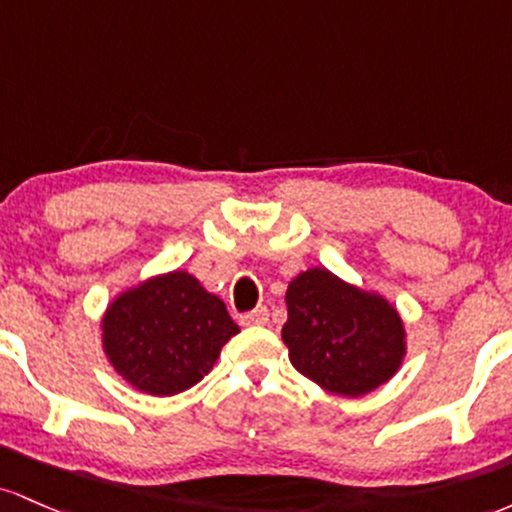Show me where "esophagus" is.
<instances>
[{
  "label": "esophagus",
  "instance_id": "obj_1",
  "mask_svg": "<svg viewBox=\"0 0 512 512\" xmlns=\"http://www.w3.org/2000/svg\"><path fill=\"white\" fill-rule=\"evenodd\" d=\"M268 321V309L266 307H256L251 312L241 314V324L244 326H263Z\"/></svg>",
  "mask_w": 512,
  "mask_h": 512
}]
</instances>
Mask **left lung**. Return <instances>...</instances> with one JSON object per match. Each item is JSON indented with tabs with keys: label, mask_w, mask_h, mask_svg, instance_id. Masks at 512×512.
<instances>
[{
	"label": "left lung",
	"mask_w": 512,
	"mask_h": 512,
	"mask_svg": "<svg viewBox=\"0 0 512 512\" xmlns=\"http://www.w3.org/2000/svg\"><path fill=\"white\" fill-rule=\"evenodd\" d=\"M285 302L290 363L326 392L363 396L399 370L404 324L380 295L312 268L292 280Z\"/></svg>",
	"instance_id": "left-lung-1"
}]
</instances>
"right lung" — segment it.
I'll return each mask as SVG.
<instances>
[{
	"label": "right lung",
	"instance_id": "obj_1",
	"mask_svg": "<svg viewBox=\"0 0 512 512\" xmlns=\"http://www.w3.org/2000/svg\"><path fill=\"white\" fill-rule=\"evenodd\" d=\"M239 333L225 302L174 271L120 295L103 317V348L132 387L152 396L191 389Z\"/></svg>",
	"mask_w": 512,
	"mask_h": 512
}]
</instances>
